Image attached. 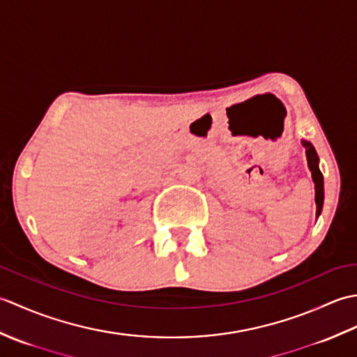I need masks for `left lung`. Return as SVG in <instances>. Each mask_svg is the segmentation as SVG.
<instances>
[{
    "label": "left lung",
    "mask_w": 357,
    "mask_h": 357,
    "mask_svg": "<svg viewBox=\"0 0 357 357\" xmlns=\"http://www.w3.org/2000/svg\"><path fill=\"white\" fill-rule=\"evenodd\" d=\"M302 146L305 147V153H307V161H308V169L312 170V178L314 183V201H316V216L321 215L322 206H324V176L319 170V158H317L316 150L313 147L312 142L308 141H302Z\"/></svg>",
    "instance_id": "8db88e82"
}]
</instances>
